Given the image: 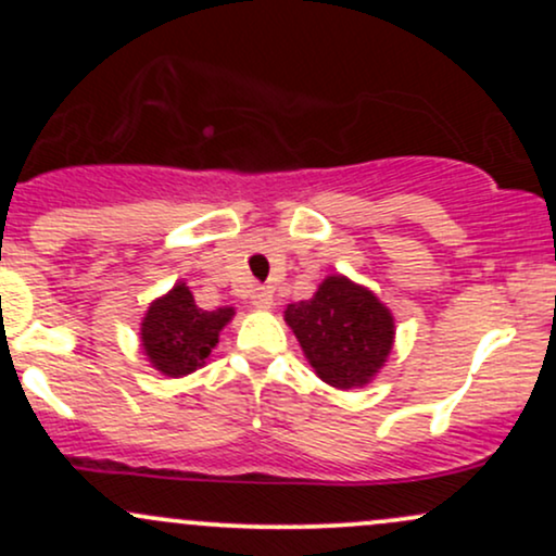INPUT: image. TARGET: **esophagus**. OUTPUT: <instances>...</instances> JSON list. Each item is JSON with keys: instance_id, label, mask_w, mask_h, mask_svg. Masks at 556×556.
Wrapping results in <instances>:
<instances>
[{"instance_id": "obj_1", "label": "esophagus", "mask_w": 556, "mask_h": 556, "mask_svg": "<svg viewBox=\"0 0 556 556\" xmlns=\"http://www.w3.org/2000/svg\"><path fill=\"white\" fill-rule=\"evenodd\" d=\"M251 303L256 305V308H271L274 305V292L269 287H253L251 290Z\"/></svg>"}]
</instances>
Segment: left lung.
<instances>
[{
	"mask_svg": "<svg viewBox=\"0 0 556 556\" xmlns=\"http://www.w3.org/2000/svg\"><path fill=\"white\" fill-rule=\"evenodd\" d=\"M285 321L318 379L337 389L368 384L392 353L389 308L368 287L342 274L324 279L311 300L287 305Z\"/></svg>",
	"mask_w": 556,
	"mask_h": 556,
	"instance_id": "obj_1",
	"label": "left lung"
}]
</instances>
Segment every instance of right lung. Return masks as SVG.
I'll list each match as a JSON object with an SVG mask.
<instances>
[{"mask_svg": "<svg viewBox=\"0 0 556 556\" xmlns=\"http://www.w3.org/2000/svg\"><path fill=\"white\" fill-rule=\"evenodd\" d=\"M235 308L203 311L193 292L177 282L167 295L156 298L140 321V344L151 366L164 376H188L206 363L219 342V331L232 321Z\"/></svg>", "mask_w": 556, "mask_h": 556, "instance_id": "obj_1", "label": "right lung"}]
</instances>
